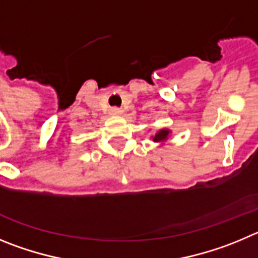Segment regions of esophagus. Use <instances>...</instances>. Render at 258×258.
Wrapping results in <instances>:
<instances>
[{
	"label": "esophagus",
	"mask_w": 258,
	"mask_h": 258,
	"mask_svg": "<svg viewBox=\"0 0 258 258\" xmlns=\"http://www.w3.org/2000/svg\"><path fill=\"white\" fill-rule=\"evenodd\" d=\"M109 113H110V115H120L122 114V109L112 108L110 110H109Z\"/></svg>",
	"instance_id": "1"
}]
</instances>
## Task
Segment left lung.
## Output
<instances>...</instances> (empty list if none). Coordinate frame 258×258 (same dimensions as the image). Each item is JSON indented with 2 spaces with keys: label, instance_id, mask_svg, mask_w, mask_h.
<instances>
[{
  "label": "left lung",
  "instance_id": "8db88e82",
  "mask_svg": "<svg viewBox=\"0 0 258 258\" xmlns=\"http://www.w3.org/2000/svg\"><path fill=\"white\" fill-rule=\"evenodd\" d=\"M168 130H162V131L158 132L157 135H155L154 138H153V140L154 141H163L166 140V138L168 136Z\"/></svg>",
  "mask_w": 258,
  "mask_h": 258
}]
</instances>
